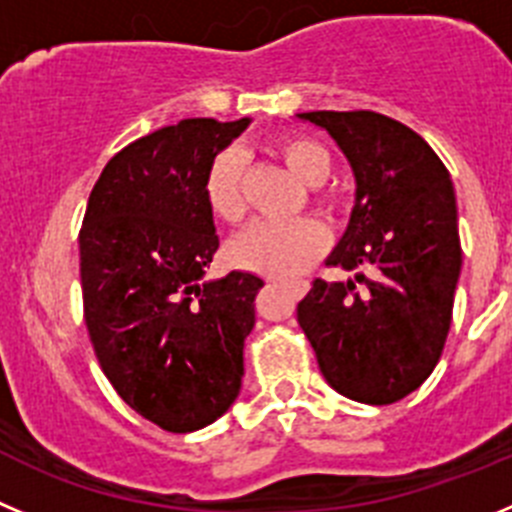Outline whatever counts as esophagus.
Masks as SVG:
<instances>
[{"mask_svg":"<svg viewBox=\"0 0 512 512\" xmlns=\"http://www.w3.org/2000/svg\"><path fill=\"white\" fill-rule=\"evenodd\" d=\"M275 285H278V283H275ZM280 285H283V288H288L296 298H303L308 293V288H311V285H308V280H283Z\"/></svg>","mask_w":512,"mask_h":512,"instance_id":"1","label":"esophagus"}]
</instances>
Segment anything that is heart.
<instances>
[{"mask_svg":"<svg viewBox=\"0 0 512 512\" xmlns=\"http://www.w3.org/2000/svg\"><path fill=\"white\" fill-rule=\"evenodd\" d=\"M270 150L283 160L308 186H319L329 178L331 158L326 147L308 137H280L270 142ZM204 199L216 222L239 224L247 216L245 193V158L237 147L216 153L206 168ZM324 206L334 204V196L316 193ZM329 245V234L313 219H296L285 224H255L229 247V260L242 270L267 275V278H290L319 260Z\"/></svg>","mask_w":512,"mask_h":512,"instance_id":"1","label":"heart"}]
</instances>
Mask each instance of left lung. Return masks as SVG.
<instances>
[{
  "mask_svg": "<svg viewBox=\"0 0 512 512\" xmlns=\"http://www.w3.org/2000/svg\"><path fill=\"white\" fill-rule=\"evenodd\" d=\"M298 117L334 137L357 181L349 227L326 260L354 280H313L298 324L336 393L390 405L421 388L449 334L462 270L449 170L421 135L385 114Z\"/></svg>",
  "mask_w": 512,
  "mask_h": 512,
  "instance_id": "8db88e82",
  "label": "left lung"
}]
</instances>
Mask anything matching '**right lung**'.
<instances>
[{"mask_svg":"<svg viewBox=\"0 0 512 512\" xmlns=\"http://www.w3.org/2000/svg\"><path fill=\"white\" fill-rule=\"evenodd\" d=\"M250 119H183L119 150L89 196L81 247L84 319L119 398L170 434L229 411L245 375L262 280L201 283L219 250L204 176Z\"/></svg>","mask_w":512,"mask_h":512,"instance_id":"obj_1","label":"right lung"}]
</instances>
